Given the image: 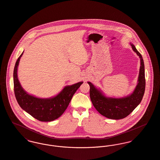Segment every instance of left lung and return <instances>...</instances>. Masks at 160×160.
I'll list each match as a JSON object with an SVG mask.
<instances>
[{"instance_id": "left-lung-1", "label": "left lung", "mask_w": 160, "mask_h": 160, "mask_svg": "<svg viewBox=\"0 0 160 160\" xmlns=\"http://www.w3.org/2000/svg\"><path fill=\"white\" fill-rule=\"evenodd\" d=\"M130 45L133 50L139 56L141 62L137 85L131 94L121 98L107 97L100 89L88 82L90 86V98L94 107L100 114L111 119H121L128 116L141 103L145 92L146 79L144 60L135 46L131 42Z\"/></svg>"}]
</instances>
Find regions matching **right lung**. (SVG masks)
I'll return each mask as SVG.
<instances>
[{"label": "right lung", "instance_id": "obj_1", "mask_svg": "<svg viewBox=\"0 0 160 160\" xmlns=\"http://www.w3.org/2000/svg\"><path fill=\"white\" fill-rule=\"evenodd\" d=\"M23 53L16 62L13 72L14 91L17 102L22 110L37 120L42 122L54 121L66 110L75 92L83 82L65 86L57 96L50 98H39L30 95L22 88L18 78V67Z\"/></svg>", "mask_w": 160, "mask_h": 160}]
</instances>
